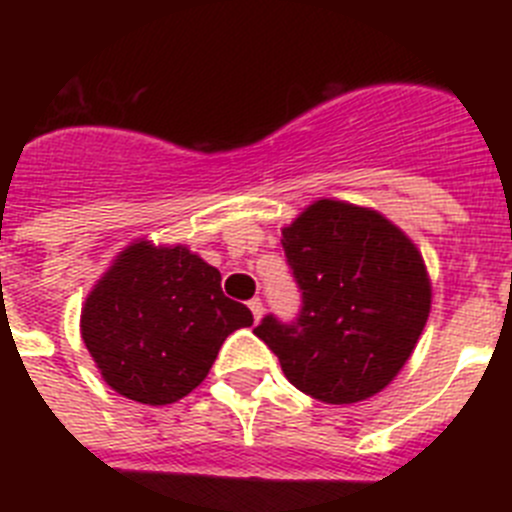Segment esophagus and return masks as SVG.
<instances>
[{
    "mask_svg": "<svg viewBox=\"0 0 512 512\" xmlns=\"http://www.w3.org/2000/svg\"><path fill=\"white\" fill-rule=\"evenodd\" d=\"M248 307H251V312H253V320H256V323H259L261 315H264V302H261L259 297H253V300L248 302Z\"/></svg>",
    "mask_w": 512,
    "mask_h": 512,
    "instance_id": "34e87169",
    "label": "esophagus"
}]
</instances>
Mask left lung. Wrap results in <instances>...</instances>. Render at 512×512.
Listing matches in <instances>:
<instances>
[{"mask_svg": "<svg viewBox=\"0 0 512 512\" xmlns=\"http://www.w3.org/2000/svg\"><path fill=\"white\" fill-rule=\"evenodd\" d=\"M302 289L295 323L266 315L253 333L297 390L328 405L382 392L408 364L431 312L418 246L372 207L315 200L282 228Z\"/></svg>", "mask_w": 512, "mask_h": 512, "instance_id": "left-lung-1", "label": "left lung"}]
</instances>
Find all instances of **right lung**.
I'll return each mask as SVG.
<instances>
[{"label":"right lung","mask_w":512,"mask_h":512,"mask_svg":"<svg viewBox=\"0 0 512 512\" xmlns=\"http://www.w3.org/2000/svg\"><path fill=\"white\" fill-rule=\"evenodd\" d=\"M253 325L220 289V271L187 246L138 238L112 259L81 307V338L117 395L143 405L187 397L225 338Z\"/></svg>","instance_id":"obj_1"}]
</instances>
